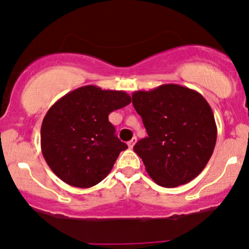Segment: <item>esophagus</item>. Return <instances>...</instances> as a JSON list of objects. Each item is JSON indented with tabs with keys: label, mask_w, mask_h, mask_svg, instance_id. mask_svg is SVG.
Masks as SVG:
<instances>
[{
	"label": "esophagus",
	"mask_w": 249,
	"mask_h": 249,
	"mask_svg": "<svg viewBox=\"0 0 249 249\" xmlns=\"http://www.w3.org/2000/svg\"><path fill=\"white\" fill-rule=\"evenodd\" d=\"M135 143H136V137H134V139L130 140V141L127 142V146H129V148H132V147L135 146Z\"/></svg>",
	"instance_id": "esophagus-1"
}]
</instances>
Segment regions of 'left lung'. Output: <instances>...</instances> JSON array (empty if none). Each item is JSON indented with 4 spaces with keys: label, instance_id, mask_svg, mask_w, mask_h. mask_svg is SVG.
I'll return each mask as SVG.
<instances>
[{
    "label": "left lung",
    "instance_id": "left-lung-1",
    "mask_svg": "<svg viewBox=\"0 0 249 249\" xmlns=\"http://www.w3.org/2000/svg\"><path fill=\"white\" fill-rule=\"evenodd\" d=\"M148 136L134 151L148 175L163 187L194 180L206 168L216 142V124L206 98L189 88L166 84L132 93Z\"/></svg>",
    "mask_w": 249,
    "mask_h": 249
}]
</instances>
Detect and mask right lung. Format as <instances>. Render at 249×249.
I'll use <instances>...</instances> for the list:
<instances>
[{
  "mask_svg": "<svg viewBox=\"0 0 249 249\" xmlns=\"http://www.w3.org/2000/svg\"><path fill=\"white\" fill-rule=\"evenodd\" d=\"M131 102L124 91L88 85L71 91L48 109L41 125V151L51 170L80 189L97 185L127 148L108 120Z\"/></svg>",
  "mask_w": 249,
  "mask_h": 249,
  "instance_id": "obj_1",
  "label": "right lung"
}]
</instances>
